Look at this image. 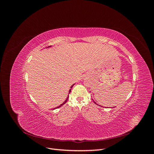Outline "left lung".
<instances>
[{"instance_id": "left-lung-1", "label": "left lung", "mask_w": 154, "mask_h": 154, "mask_svg": "<svg viewBox=\"0 0 154 154\" xmlns=\"http://www.w3.org/2000/svg\"><path fill=\"white\" fill-rule=\"evenodd\" d=\"M94 101V103H96V102H95V101Z\"/></svg>"}]
</instances>
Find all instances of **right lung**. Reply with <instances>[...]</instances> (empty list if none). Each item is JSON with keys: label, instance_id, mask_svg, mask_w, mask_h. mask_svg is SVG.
<instances>
[{"label": "right lung", "instance_id": "right-lung-1", "mask_svg": "<svg viewBox=\"0 0 154 154\" xmlns=\"http://www.w3.org/2000/svg\"><path fill=\"white\" fill-rule=\"evenodd\" d=\"M73 85H74V84H73V85H72V86H71V88H72V87H73ZM71 89H70V90H69V93H70V92H71ZM68 98H69V96H68V97H67V99H66V101H64V102H63V103H62V104H61V105H60V106H57V108H55V109H58V108H59V107H60V106H62V105H64V104H65V103H66V102H67V100H68Z\"/></svg>", "mask_w": 154, "mask_h": 154}]
</instances>
